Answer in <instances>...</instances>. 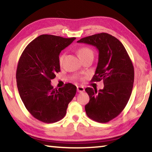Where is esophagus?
I'll return each instance as SVG.
<instances>
[{"mask_svg": "<svg viewBox=\"0 0 152 152\" xmlns=\"http://www.w3.org/2000/svg\"><path fill=\"white\" fill-rule=\"evenodd\" d=\"M77 91L78 92H82L84 91V88L83 86H77Z\"/></svg>", "mask_w": 152, "mask_h": 152, "instance_id": "esophagus-1", "label": "esophagus"}]
</instances>
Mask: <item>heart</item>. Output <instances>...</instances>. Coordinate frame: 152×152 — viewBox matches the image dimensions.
<instances>
[{
    "label": "heart",
    "mask_w": 152,
    "mask_h": 152,
    "mask_svg": "<svg viewBox=\"0 0 152 152\" xmlns=\"http://www.w3.org/2000/svg\"><path fill=\"white\" fill-rule=\"evenodd\" d=\"M78 53L80 58L81 59L89 55H93V51L88 48L83 47L79 49L78 51ZM64 58H65V53H62V54H61L60 56V57H59V64H60V66L62 65Z\"/></svg>",
    "instance_id": "1"
}]
</instances>
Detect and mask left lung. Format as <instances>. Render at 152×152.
Returning <instances> with one entry per match:
<instances>
[{"mask_svg": "<svg viewBox=\"0 0 152 152\" xmlns=\"http://www.w3.org/2000/svg\"><path fill=\"white\" fill-rule=\"evenodd\" d=\"M96 47L99 60L92 81L103 80L104 88H86L90 97L85 105L87 116L99 123H107L124 109L132 94L134 82V68L125 48L119 39L101 33L80 39Z\"/></svg>", "mask_w": 152, "mask_h": 152, "instance_id": "left-lung-1", "label": "left lung"}]
</instances>
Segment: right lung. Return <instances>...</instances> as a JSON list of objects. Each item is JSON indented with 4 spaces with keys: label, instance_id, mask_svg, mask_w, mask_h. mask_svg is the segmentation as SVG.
Instances as JSON below:
<instances>
[{
    "label": "right lung",
    "instance_id": "obj_1",
    "mask_svg": "<svg viewBox=\"0 0 152 152\" xmlns=\"http://www.w3.org/2000/svg\"><path fill=\"white\" fill-rule=\"evenodd\" d=\"M75 39L39 35L20 56L16 73L18 91L28 111L40 121L52 123L61 120L75 96L76 86L72 84L58 90L51 84V80L60 71L59 55Z\"/></svg>",
    "mask_w": 152,
    "mask_h": 152
}]
</instances>
